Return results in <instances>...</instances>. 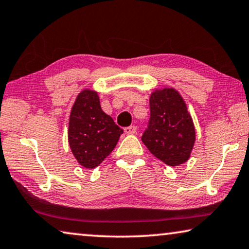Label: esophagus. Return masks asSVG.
Returning a JSON list of instances; mask_svg holds the SVG:
<instances>
[{
    "instance_id": "esophagus-1",
    "label": "esophagus",
    "mask_w": 249,
    "mask_h": 249,
    "mask_svg": "<svg viewBox=\"0 0 249 249\" xmlns=\"http://www.w3.org/2000/svg\"><path fill=\"white\" fill-rule=\"evenodd\" d=\"M124 132L127 135H133V133L137 132V127L136 125H129V127L124 128Z\"/></svg>"
}]
</instances>
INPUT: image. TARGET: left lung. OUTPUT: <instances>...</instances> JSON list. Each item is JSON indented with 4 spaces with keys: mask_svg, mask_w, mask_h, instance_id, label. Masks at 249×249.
Here are the masks:
<instances>
[{
    "mask_svg": "<svg viewBox=\"0 0 249 249\" xmlns=\"http://www.w3.org/2000/svg\"><path fill=\"white\" fill-rule=\"evenodd\" d=\"M150 118L142 140L151 154L169 166L187 161L196 142V128L181 94L156 89L149 98Z\"/></svg>",
    "mask_w": 249,
    "mask_h": 249,
    "instance_id": "obj_1",
    "label": "left lung"
}]
</instances>
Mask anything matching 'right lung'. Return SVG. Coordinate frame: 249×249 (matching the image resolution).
<instances>
[{
    "mask_svg": "<svg viewBox=\"0 0 249 249\" xmlns=\"http://www.w3.org/2000/svg\"><path fill=\"white\" fill-rule=\"evenodd\" d=\"M124 130L104 113L98 93L84 89L71 107L68 142L71 153L85 168H95L117 146Z\"/></svg>",
    "mask_w": 249,
    "mask_h": 249,
    "instance_id": "add662e5",
    "label": "right lung"
}]
</instances>
